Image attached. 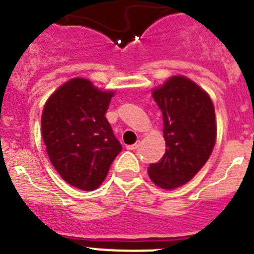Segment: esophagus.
I'll return each mask as SVG.
<instances>
[{"label": "esophagus", "mask_w": 254, "mask_h": 254, "mask_svg": "<svg viewBox=\"0 0 254 254\" xmlns=\"http://www.w3.org/2000/svg\"><path fill=\"white\" fill-rule=\"evenodd\" d=\"M138 145H140L138 142L133 143V145H128V146H127V150H136L138 147Z\"/></svg>", "instance_id": "34e87169"}]
</instances>
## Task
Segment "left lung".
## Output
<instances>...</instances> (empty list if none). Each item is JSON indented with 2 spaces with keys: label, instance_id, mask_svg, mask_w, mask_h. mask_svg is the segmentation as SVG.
<instances>
[{
  "label": "left lung",
  "instance_id": "8db88e82",
  "mask_svg": "<svg viewBox=\"0 0 254 254\" xmlns=\"http://www.w3.org/2000/svg\"><path fill=\"white\" fill-rule=\"evenodd\" d=\"M163 113L165 154L150 164L151 181L174 190L196 176L210 158L216 141L215 109L210 96L183 76L170 77L152 93Z\"/></svg>",
  "mask_w": 254,
  "mask_h": 254
}]
</instances>
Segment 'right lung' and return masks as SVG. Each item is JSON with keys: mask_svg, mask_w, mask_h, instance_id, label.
Masks as SVG:
<instances>
[{"mask_svg": "<svg viewBox=\"0 0 254 254\" xmlns=\"http://www.w3.org/2000/svg\"><path fill=\"white\" fill-rule=\"evenodd\" d=\"M113 95L89 80L72 78L43 109L42 136L49 160L62 179L78 190L99 187L122 150L105 118Z\"/></svg>", "mask_w": 254, "mask_h": 254, "instance_id": "1", "label": "right lung"}]
</instances>
